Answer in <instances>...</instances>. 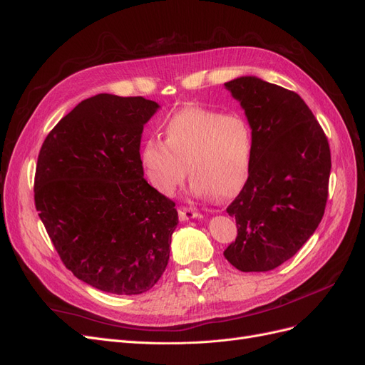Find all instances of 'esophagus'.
I'll return each mask as SVG.
<instances>
[{"label":"esophagus","instance_id":"obj_1","mask_svg":"<svg viewBox=\"0 0 365 365\" xmlns=\"http://www.w3.org/2000/svg\"><path fill=\"white\" fill-rule=\"evenodd\" d=\"M178 216H180V219L181 220H189V219H195V217H197L200 215H197L195 210H192V208H187V207H180L178 208Z\"/></svg>","mask_w":365,"mask_h":365}]
</instances>
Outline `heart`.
<instances>
[{"instance_id":"1","label":"heart","mask_w":365,"mask_h":365,"mask_svg":"<svg viewBox=\"0 0 365 365\" xmlns=\"http://www.w3.org/2000/svg\"><path fill=\"white\" fill-rule=\"evenodd\" d=\"M254 155L250 121L239 113L189 106L164 125V143L148 140L141 165L149 182L163 195H173L189 169L196 196H236L245 185Z\"/></svg>"}]
</instances>
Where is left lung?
I'll return each mask as SVG.
<instances>
[{"mask_svg":"<svg viewBox=\"0 0 365 365\" xmlns=\"http://www.w3.org/2000/svg\"><path fill=\"white\" fill-rule=\"evenodd\" d=\"M245 109L254 155L244 189L227 208L237 236L224 251L244 272H264L289 260L322 222L329 195L330 148L303 98L259 77L225 83Z\"/></svg>","mask_w":365,"mask_h":365,"instance_id":"8db88e82","label":"left lung"}]
</instances>
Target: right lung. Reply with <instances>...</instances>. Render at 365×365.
Segmentation results:
<instances>
[{
	"label": "right lung",
	"instance_id": "1",
	"mask_svg": "<svg viewBox=\"0 0 365 365\" xmlns=\"http://www.w3.org/2000/svg\"><path fill=\"white\" fill-rule=\"evenodd\" d=\"M158 103L97 94L54 126L39 150L35 205L77 279L117 295L149 291L169 262L175 202L143 178L140 141Z\"/></svg>",
	"mask_w": 365,
	"mask_h": 365
}]
</instances>
